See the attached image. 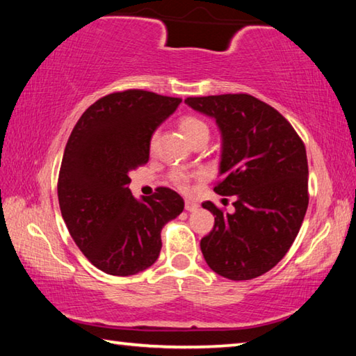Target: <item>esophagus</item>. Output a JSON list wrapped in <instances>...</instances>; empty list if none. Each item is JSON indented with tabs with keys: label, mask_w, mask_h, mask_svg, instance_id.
Segmentation results:
<instances>
[{
	"label": "esophagus",
	"mask_w": 356,
	"mask_h": 356,
	"mask_svg": "<svg viewBox=\"0 0 356 356\" xmlns=\"http://www.w3.org/2000/svg\"><path fill=\"white\" fill-rule=\"evenodd\" d=\"M197 204L195 201H190V200H185V210L186 212H195V210H197Z\"/></svg>",
	"instance_id": "esophagus-1"
}]
</instances>
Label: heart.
Wrapping results in <instances>:
<instances>
[{
	"label": "heart",
	"instance_id": "heart-1",
	"mask_svg": "<svg viewBox=\"0 0 356 356\" xmlns=\"http://www.w3.org/2000/svg\"><path fill=\"white\" fill-rule=\"evenodd\" d=\"M179 129L191 144L196 143L197 140H201V138H209L210 135L209 125L204 122L201 118H196V116H184L179 122ZM155 140H156V134H154L152 138H150V147H154ZM171 180L179 186L180 190L188 188L190 176L184 171H172Z\"/></svg>",
	"mask_w": 356,
	"mask_h": 356
}]
</instances>
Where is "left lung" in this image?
Masks as SVG:
<instances>
[{
  "label": "left lung",
  "mask_w": 356,
  "mask_h": 356,
  "mask_svg": "<svg viewBox=\"0 0 356 356\" xmlns=\"http://www.w3.org/2000/svg\"><path fill=\"white\" fill-rule=\"evenodd\" d=\"M193 110L213 118L221 134L215 191L236 196V212L213 202L215 216L201 251L215 273L232 281L257 278L291 248L308 209V159L303 141L281 113L248 94L188 97Z\"/></svg>",
  "instance_id": "1"
}]
</instances>
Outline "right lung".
<instances>
[{"instance_id":"right-lung-1","label":"right lung","mask_w":356,"mask_h":356,"mask_svg":"<svg viewBox=\"0 0 356 356\" xmlns=\"http://www.w3.org/2000/svg\"><path fill=\"white\" fill-rule=\"evenodd\" d=\"M182 99L129 89L108 94L78 119L58 179L63 218L78 248L102 272L130 276L161 250V229L182 213L184 200L166 186L136 200L129 172L149 160L150 138Z\"/></svg>"}]
</instances>
